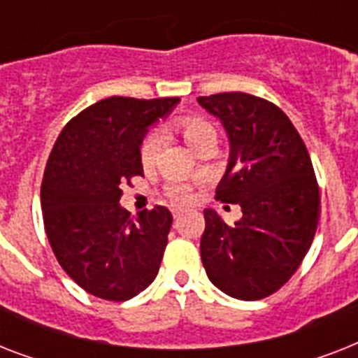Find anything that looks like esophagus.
<instances>
[{
	"label": "esophagus",
	"instance_id": "obj_1",
	"mask_svg": "<svg viewBox=\"0 0 358 358\" xmlns=\"http://www.w3.org/2000/svg\"><path fill=\"white\" fill-rule=\"evenodd\" d=\"M180 215H182V212H180V210H174V212H173V217H174V219H178Z\"/></svg>",
	"mask_w": 358,
	"mask_h": 358
}]
</instances>
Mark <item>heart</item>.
I'll list each match as a JSON object with an SVG mask.
<instances>
[{
	"mask_svg": "<svg viewBox=\"0 0 358 358\" xmlns=\"http://www.w3.org/2000/svg\"><path fill=\"white\" fill-rule=\"evenodd\" d=\"M176 128L182 134V137L187 141V145L193 146L196 152L210 141H217L215 128L208 120L201 119V117H180L176 120ZM159 146H162V134L157 129H150L143 137L139 146V162L143 167L150 169L156 163ZM165 195L176 206H185V204H189L193 201V189L187 184H180V182L169 184L167 189H165Z\"/></svg>",
	"mask_w": 358,
	"mask_h": 358,
	"instance_id": "b5f03b06",
	"label": "heart"
}]
</instances>
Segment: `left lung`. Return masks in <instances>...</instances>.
Masks as SVG:
<instances>
[{
  "mask_svg": "<svg viewBox=\"0 0 358 358\" xmlns=\"http://www.w3.org/2000/svg\"><path fill=\"white\" fill-rule=\"evenodd\" d=\"M196 100L221 119L230 139L215 199L243 213L230 227L204 210L202 264L230 297L264 299L299 269L316 234L322 201L310 156L282 109L266 98L219 92Z\"/></svg>",
  "mask_w": 358,
  "mask_h": 358,
  "instance_id": "8db88e82",
  "label": "left lung"
}]
</instances>
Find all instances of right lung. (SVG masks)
Instances as JSON below:
<instances>
[{
    "mask_svg": "<svg viewBox=\"0 0 358 358\" xmlns=\"http://www.w3.org/2000/svg\"><path fill=\"white\" fill-rule=\"evenodd\" d=\"M178 98L111 96L78 113L48 157L41 204L59 266L87 294L128 301L156 278L173 215L165 206L131 217L122 187L143 176L139 146Z\"/></svg>",
    "mask_w": 358,
    "mask_h": 358,
    "instance_id": "1",
    "label": "right lung"
}]
</instances>
